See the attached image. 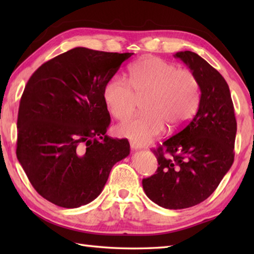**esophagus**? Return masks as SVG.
<instances>
[{
	"mask_svg": "<svg viewBox=\"0 0 254 254\" xmlns=\"http://www.w3.org/2000/svg\"><path fill=\"white\" fill-rule=\"evenodd\" d=\"M130 146H131V149H132V150H137V149L141 148V146H139L138 144L134 143V142H130Z\"/></svg>",
	"mask_w": 254,
	"mask_h": 254,
	"instance_id": "esophagus-1",
	"label": "esophagus"
}]
</instances>
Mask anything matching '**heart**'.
<instances>
[{
    "label": "heart",
    "mask_w": 254,
    "mask_h": 254,
    "mask_svg": "<svg viewBox=\"0 0 254 254\" xmlns=\"http://www.w3.org/2000/svg\"><path fill=\"white\" fill-rule=\"evenodd\" d=\"M107 109L118 120H124L143 99L142 115L119 124V135L138 145L157 138L165 131H179L190 122L196 111L199 86L188 69H178L159 58H145L130 67V83L113 76L104 87Z\"/></svg>",
    "instance_id": "1"
}]
</instances>
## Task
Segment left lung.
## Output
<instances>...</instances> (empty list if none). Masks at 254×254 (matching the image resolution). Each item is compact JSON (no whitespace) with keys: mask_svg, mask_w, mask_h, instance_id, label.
Listing matches in <instances>:
<instances>
[{"mask_svg":"<svg viewBox=\"0 0 254 254\" xmlns=\"http://www.w3.org/2000/svg\"><path fill=\"white\" fill-rule=\"evenodd\" d=\"M175 58L197 79L198 109L180 132L154 150L158 169L142 183L154 203L182 209L205 201L229 171L237 122L228 84L217 69L192 51L177 52Z\"/></svg>","mask_w":254,"mask_h":254,"instance_id":"obj_1","label":"left lung"}]
</instances>
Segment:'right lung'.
Segmentation results:
<instances>
[{"mask_svg":"<svg viewBox=\"0 0 254 254\" xmlns=\"http://www.w3.org/2000/svg\"><path fill=\"white\" fill-rule=\"evenodd\" d=\"M132 55L77 47L42 64L26 85L16 155L35 190L58 206L94 201L112 167L130 154L127 139L106 135L102 93Z\"/></svg>","mask_w":254,"mask_h":254,"instance_id":"right-lung-1","label":"right lung"}]
</instances>
